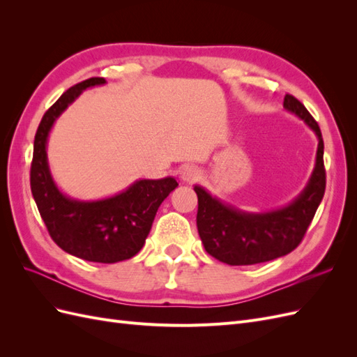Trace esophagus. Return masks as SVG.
I'll return each mask as SVG.
<instances>
[{
  "label": "esophagus",
  "instance_id": "34e87169",
  "mask_svg": "<svg viewBox=\"0 0 357 357\" xmlns=\"http://www.w3.org/2000/svg\"><path fill=\"white\" fill-rule=\"evenodd\" d=\"M199 177H201V171L197 167L188 165V167H183L180 171V178L186 183L197 181Z\"/></svg>",
  "mask_w": 357,
  "mask_h": 357
}]
</instances>
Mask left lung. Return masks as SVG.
<instances>
[{"instance_id":"left-lung-1","label":"left lung","mask_w":357,"mask_h":357,"mask_svg":"<svg viewBox=\"0 0 357 357\" xmlns=\"http://www.w3.org/2000/svg\"><path fill=\"white\" fill-rule=\"evenodd\" d=\"M284 110L295 114L317 137L316 164L305 188L284 207L269 211H244L213 197L199 185L197 226L205 252L228 265H255L295 250L317 211L326 188L323 138L317 122L295 96L286 95Z\"/></svg>"}]
</instances>
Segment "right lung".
<instances>
[{"mask_svg": "<svg viewBox=\"0 0 357 357\" xmlns=\"http://www.w3.org/2000/svg\"><path fill=\"white\" fill-rule=\"evenodd\" d=\"M105 83L102 77L77 83L43 116L34 139L31 190L52 240L63 252L89 262L116 264L142 250L159 205L178 183L174 177L139 178L116 195L92 201L71 198L58 188L47 160L52 128L83 91Z\"/></svg>", "mask_w": 357, "mask_h": 357, "instance_id": "add662e5", "label": "right lung"}]
</instances>
